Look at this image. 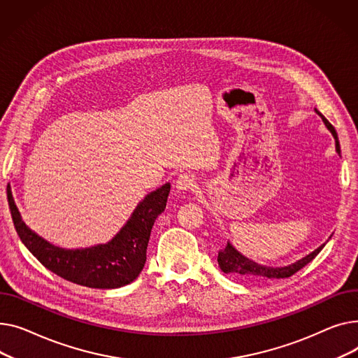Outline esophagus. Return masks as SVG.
I'll use <instances>...</instances> for the list:
<instances>
[{
  "instance_id": "esophagus-1",
  "label": "esophagus",
  "mask_w": 358,
  "mask_h": 358,
  "mask_svg": "<svg viewBox=\"0 0 358 358\" xmlns=\"http://www.w3.org/2000/svg\"><path fill=\"white\" fill-rule=\"evenodd\" d=\"M195 187H196V179L192 175L185 173V175H180L176 179V189L182 194L191 192V191H194Z\"/></svg>"
}]
</instances>
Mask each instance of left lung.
Wrapping results in <instances>:
<instances>
[{
  "instance_id": "obj_1",
  "label": "left lung",
  "mask_w": 358,
  "mask_h": 358,
  "mask_svg": "<svg viewBox=\"0 0 358 358\" xmlns=\"http://www.w3.org/2000/svg\"><path fill=\"white\" fill-rule=\"evenodd\" d=\"M317 114L322 118L324 124L327 125V129L331 131V134L335 138V149H337V153L340 155V141H338V136L337 131L331 125V122L317 110ZM325 244H322L321 247H318L315 251H312L310 255L305 256L303 259L292 263L289 266H283V267H270V266H263L259 264L253 260L247 259L245 256H243L240 251H237L233 244L229 241L227 243L224 250L218 251V266L224 273H229L231 276L243 279V280H264V279H286L290 278L292 275H295L298 270H301L302 267H305L308 263H310L315 257L320 255V251L324 248Z\"/></svg>"
}]
</instances>
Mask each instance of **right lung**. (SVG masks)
Listing matches in <instances>:
<instances>
[{"instance_id": "1", "label": "right lung", "mask_w": 358, "mask_h": 358, "mask_svg": "<svg viewBox=\"0 0 358 358\" xmlns=\"http://www.w3.org/2000/svg\"><path fill=\"white\" fill-rule=\"evenodd\" d=\"M171 183L145 195L120 233L108 243L90 248L66 250L41 238L24 224L14 202L7 198L17 234L30 253L55 275L92 289H117L131 283L144 267L145 251L156 218L164 211Z\"/></svg>"}]
</instances>
